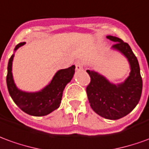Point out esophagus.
<instances>
[{"mask_svg": "<svg viewBox=\"0 0 149 149\" xmlns=\"http://www.w3.org/2000/svg\"><path fill=\"white\" fill-rule=\"evenodd\" d=\"M75 66H76V70L77 71H80L83 68V65H82V63L81 61H77L75 62Z\"/></svg>", "mask_w": 149, "mask_h": 149, "instance_id": "34e87169", "label": "esophagus"}]
</instances>
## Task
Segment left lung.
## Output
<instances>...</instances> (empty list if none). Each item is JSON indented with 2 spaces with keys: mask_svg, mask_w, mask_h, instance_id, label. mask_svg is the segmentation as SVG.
Listing matches in <instances>:
<instances>
[{
  "mask_svg": "<svg viewBox=\"0 0 149 149\" xmlns=\"http://www.w3.org/2000/svg\"><path fill=\"white\" fill-rule=\"evenodd\" d=\"M107 38L116 42L112 49L121 52L131 68L128 77L120 84H113L98 72L86 70L91 81L86 88L90 107L97 114L107 119L116 120L128 114L136 107L141 97L143 81L137 58L128 43L115 36Z\"/></svg>",
  "mask_w": 149,
  "mask_h": 149,
  "instance_id": "obj_1",
  "label": "left lung"
}]
</instances>
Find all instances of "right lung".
I'll use <instances>...</instances> for the list:
<instances>
[{
    "label": "right lung",
    "mask_w": 149,
    "mask_h": 149,
    "mask_svg": "<svg viewBox=\"0 0 149 149\" xmlns=\"http://www.w3.org/2000/svg\"><path fill=\"white\" fill-rule=\"evenodd\" d=\"M25 43V42L18 43L15 47L14 52ZM13 57L14 54L11 56L8 63L6 83L9 94L17 106L25 113L33 116H44L59 108L64 88L71 81L75 73V65L59 70L49 84L42 90L29 93L20 90L14 83L12 74Z\"/></svg>",
    "instance_id": "obj_1"
}]
</instances>
